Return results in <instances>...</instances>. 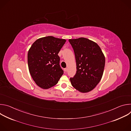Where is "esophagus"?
Masks as SVG:
<instances>
[{"mask_svg":"<svg viewBox=\"0 0 131 131\" xmlns=\"http://www.w3.org/2000/svg\"><path fill=\"white\" fill-rule=\"evenodd\" d=\"M64 71H65V72H66L67 71V68H64Z\"/></svg>","mask_w":131,"mask_h":131,"instance_id":"34e87169","label":"esophagus"}]
</instances>
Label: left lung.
<instances>
[{"instance_id":"8db88e82","label":"left lung","mask_w":131,"mask_h":131,"mask_svg":"<svg viewBox=\"0 0 131 131\" xmlns=\"http://www.w3.org/2000/svg\"><path fill=\"white\" fill-rule=\"evenodd\" d=\"M75 55L76 73L70 80L72 86L81 93L94 89L101 81L105 67V58L95 42L87 38L69 39Z\"/></svg>"}]
</instances>
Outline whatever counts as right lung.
<instances>
[{"instance_id":"obj_1","label":"right lung","mask_w":131,"mask_h":131,"mask_svg":"<svg viewBox=\"0 0 131 131\" xmlns=\"http://www.w3.org/2000/svg\"><path fill=\"white\" fill-rule=\"evenodd\" d=\"M66 40L53 36L36 40L28 50V66L36 84L43 89L57 84L64 71L60 65L58 55Z\"/></svg>"}]
</instances>
